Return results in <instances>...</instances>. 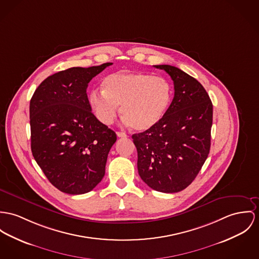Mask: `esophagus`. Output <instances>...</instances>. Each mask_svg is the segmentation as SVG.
Instances as JSON below:
<instances>
[{
	"label": "esophagus",
	"instance_id": "34e87169",
	"mask_svg": "<svg viewBox=\"0 0 259 259\" xmlns=\"http://www.w3.org/2000/svg\"><path fill=\"white\" fill-rule=\"evenodd\" d=\"M116 134H117V136H118L119 138H125V137H127V134H125V133H123V132H119V131H118Z\"/></svg>",
	"mask_w": 259,
	"mask_h": 259
}]
</instances>
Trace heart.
<instances>
[{
    "label": "heart",
    "instance_id": "b5f03b06",
    "mask_svg": "<svg viewBox=\"0 0 259 259\" xmlns=\"http://www.w3.org/2000/svg\"><path fill=\"white\" fill-rule=\"evenodd\" d=\"M168 80L148 73H114L102 81V92L93 91L90 103L95 115L110 125L120 111L127 125L136 131L155 127L171 101Z\"/></svg>",
    "mask_w": 259,
    "mask_h": 259
}]
</instances>
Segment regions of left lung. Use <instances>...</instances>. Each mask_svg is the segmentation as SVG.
Masks as SVG:
<instances>
[{
  "instance_id": "obj_1",
  "label": "left lung",
  "mask_w": 259,
  "mask_h": 259,
  "mask_svg": "<svg viewBox=\"0 0 259 259\" xmlns=\"http://www.w3.org/2000/svg\"><path fill=\"white\" fill-rule=\"evenodd\" d=\"M155 67L174 80L175 97L162 119L132 139L140 178L154 190L175 193L191 184L209 155L213 104L193 77L170 65Z\"/></svg>"
}]
</instances>
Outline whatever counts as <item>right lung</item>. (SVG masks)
<instances>
[{
  "instance_id": "right-lung-1",
  "label": "right lung",
  "mask_w": 259,
  "mask_h": 259,
  "mask_svg": "<svg viewBox=\"0 0 259 259\" xmlns=\"http://www.w3.org/2000/svg\"><path fill=\"white\" fill-rule=\"evenodd\" d=\"M110 65L58 72L43 80L30 100L32 155L51 184L64 193L90 192L104 177L117 138L93 114L87 88Z\"/></svg>"
}]
</instances>
